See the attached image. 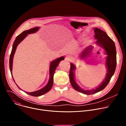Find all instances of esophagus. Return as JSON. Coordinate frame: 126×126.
Segmentation results:
<instances>
[{
  "mask_svg": "<svg viewBox=\"0 0 126 126\" xmlns=\"http://www.w3.org/2000/svg\"><path fill=\"white\" fill-rule=\"evenodd\" d=\"M66 59L67 61H71L72 59V57L71 56H67L66 57Z\"/></svg>",
  "mask_w": 126,
  "mask_h": 126,
  "instance_id": "esophagus-1",
  "label": "esophagus"
}]
</instances>
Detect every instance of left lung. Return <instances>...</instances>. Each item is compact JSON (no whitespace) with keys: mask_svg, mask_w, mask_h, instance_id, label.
Segmentation results:
<instances>
[{"mask_svg":"<svg viewBox=\"0 0 126 126\" xmlns=\"http://www.w3.org/2000/svg\"><path fill=\"white\" fill-rule=\"evenodd\" d=\"M94 30L95 32L94 38L96 40V44L104 50L105 54L107 55L105 63L107 68V73L105 78L103 80L101 84L99 85L95 89L84 90L79 86L75 81V70L76 67L72 63L70 64V70L69 72V78L71 85L76 91L86 95L93 94L103 90L108 84L112 77L113 76L117 65L116 49L114 42L105 32L101 29L95 27L94 28ZM93 48V46L91 45L85 48L81 53L80 58L81 59H85L90 54Z\"/></svg>","mask_w":126,"mask_h":126,"instance_id":"8db88e82","label":"left lung"}]
</instances>
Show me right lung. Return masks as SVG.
<instances>
[{
	"label": "right lung",
	"instance_id": "add662e5",
	"mask_svg": "<svg viewBox=\"0 0 126 126\" xmlns=\"http://www.w3.org/2000/svg\"><path fill=\"white\" fill-rule=\"evenodd\" d=\"M39 28H40L39 27H35V28L30 29L29 30H25V31H23L20 34H19L18 36H17L16 38V39L15 40V41L13 43L12 51H11L10 58H9V68H10V72L11 74L12 79L15 84H16V83H15L14 79H13V77L12 76V65H13V59L14 57V55L15 54L17 46L22 41H23L25 38L27 36L28 34H30L31 33H34L35 32H36L37 31H38ZM64 58H65L64 56H62V57L58 58L55 60H54L53 61L51 62L50 66H49V79L48 83L45 87H44L42 89H41L37 91L32 92H28L24 91L25 93H26V94H27L29 95L32 96L38 97V96H40L41 95H43L46 94V93L48 92L52 88L53 84V76H54V74L56 69L57 67L58 66V65H59V62L63 60L64 59ZM16 85H17V86L18 87V88L20 90H21V89L17 86V85L16 84Z\"/></svg>",
	"mask_w": 126,
	"mask_h": 126
}]
</instances>
